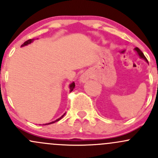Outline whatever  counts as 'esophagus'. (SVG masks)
<instances>
[{"instance_id": "obj_1", "label": "esophagus", "mask_w": 158, "mask_h": 158, "mask_svg": "<svg viewBox=\"0 0 158 158\" xmlns=\"http://www.w3.org/2000/svg\"><path fill=\"white\" fill-rule=\"evenodd\" d=\"M90 78H91L90 73H89V72H85V73H84L83 74L81 75L80 78H79V81H80L81 82H83L84 83V82H87Z\"/></svg>"}]
</instances>
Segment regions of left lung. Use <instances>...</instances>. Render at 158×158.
I'll return each instance as SVG.
<instances>
[{"label":"left lung","instance_id":"8db88e82","mask_svg":"<svg viewBox=\"0 0 158 158\" xmlns=\"http://www.w3.org/2000/svg\"><path fill=\"white\" fill-rule=\"evenodd\" d=\"M135 50L136 51V52H137V53L138 54V56H139L141 57V58L144 59V60H145V61L147 62V63H148V60H147V59H146V57L144 56V53H143V52H141V49H138V47H135Z\"/></svg>","mask_w":158,"mask_h":158}]
</instances>
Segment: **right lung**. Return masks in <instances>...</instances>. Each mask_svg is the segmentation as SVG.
<instances>
[{
  "label": "right lung",
  "instance_id": "1",
  "mask_svg": "<svg viewBox=\"0 0 158 158\" xmlns=\"http://www.w3.org/2000/svg\"><path fill=\"white\" fill-rule=\"evenodd\" d=\"M33 39H30V40H27L26 42H24L23 43V44H22V46L21 47H24V46H27V45H28V44H31L32 42H33ZM75 88V82H72L71 84H70L69 85V91H70V92H72V91L73 90V89ZM65 114H66V113H65ZM65 114H63V115H62L61 117L60 118H59L58 119H56V120H55V121H53V122H49V123H47V124H44V125H50V124H52V123H55V122H58V121H60V119L62 118L63 117V116L65 115Z\"/></svg>",
  "mask_w": 158,
  "mask_h": 158
}]
</instances>
